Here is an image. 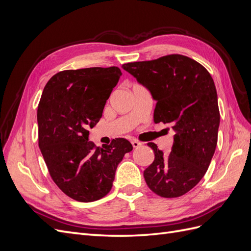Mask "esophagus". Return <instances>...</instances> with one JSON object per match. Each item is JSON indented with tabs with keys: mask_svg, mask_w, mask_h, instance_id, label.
Here are the masks:
<instances>
[{
	"mask_svg": "<svg viewBox=\"0 0 251 251\" xmlns=\"http://www.w3.org/2000/svg\"><path fill=\"white\" fill-rule=\"evenodd\" d=\"M141 142H139L138 140H136V139H134V140H132V146H133V148H139L140 146H141Z\"/></svg>",
	"mask_w": 251,
	"mask_h": 251,
	"instance_id": "esophagus-1",
	"label": "esophagus"
}]
</instances>
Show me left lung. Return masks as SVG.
<instances>
[{
	"mask_svg": "<svg viewBox=\"0 0 251 251\" xmlns=\"http://www.w3.org/2000/svg\"><path fill=\"white\" fill-rule=\"evenodd\" d=\"M123 68L157 101L155 124H170L176 133L168 156L148 143L155 159L143 172L147 184L163 198L184 195L203 178L216 151L220 112L214 79L201 64L180 54Z\"/></svg>",
	"mask_w": 251,
	"mask_h": 251,
	"instance_id": "1",
	"label": "left lung"
}]
</instances>
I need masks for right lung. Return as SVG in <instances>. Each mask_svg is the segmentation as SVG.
I'll list each match as a JSON object with an SVG mask.
<instances>
[{
  "instance_id": "add662e5",
  "label": "right lung",
  "mask_w": 251,
  "mask_h": 251,
  "mask_svg": "<svg viewBox=\"0 0 251 251\" xmlns=\"http://www.w3.org/2000/svg\"><path fill=\"white\" fill-rule=\"evenodd\" d=\"M121 74L118 67L65 70L44 88L37 108L39 147L52 180L76 201L107 195L119 162L133 150L125 138L102 148L89 141L88 130L101 118Z\"/></svg>"
}]
</instances>
